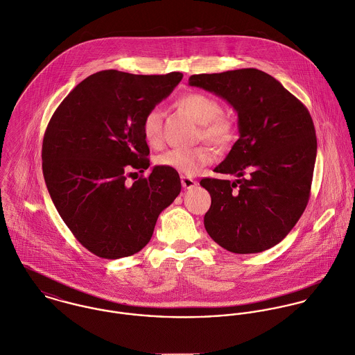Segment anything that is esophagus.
Returning <instances> with one entry per match:
<instances>
[{"label":"esophagus","mask_w":355,"mask_h":355,"mask_svg":"<svg viewBox=\"0 0 355 355\" xmlns=\"http://www.w3.org/2000/svg\"><path fill=\"white\" fill-rule=\"evenodd\" d=\"M181 184H182V187H184L185 189H191V188H193L198 182H196L193 178H191V177L182 175V177H181Z\"/></svg>","instance_id":"34e87169"}]
</instances>
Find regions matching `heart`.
Wrapping results in <instances>:
<instances>
[{
    "label": "heart",
    "instance_id": "obj_1",
    "mask_svg": "<svg viewBox=\"0 0 355 355\" xmlns=\"http://www.w3.org/2000/svg\"><path fill=\"white\" fill-rule=\"evenodd\" d=\"M180 108L193 121L200 123L199 137L211 142L218 148H226L236 139V122L232 115L222 111L220 103L209 93L189 92L178 100ZM162 119L160 110H149L141 121V133L145 142L156 148L162 144ZM215 157L209 145L193 148H173L160 153L155 163L166 170L181 175H195L210 164Z\"/></svg>",
    "mask_w": 355,
    "mask_h": 355
}]
</instances>
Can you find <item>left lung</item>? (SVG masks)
Returning a JSON list of instances; mask_svg holds the SVG:
<instances>
[{"label": "left lung", "mask_w": 355, "mask_h": 355, "mask_svg": "<svg viewBox=\"0 0 355 355\" xmlns=\"http://www.w3.org/2000/svg\"><path fill=\"white\" fill-rule=\"evenodd\" d=\"M225 98L239 115L240 137L215 173L203 178L211 196L205 226L234 254H257L279 244L304 211L313 181L317 137L306 105L272 75L257 69L189 78Z\"/></svg>", "instance_id": "left-lung-1"}]
</instances>
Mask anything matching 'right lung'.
I'll return each mask as SVG.
<instances>
[{
    "label": "right lung",
    "instance_id": "1",
    "mask_svg": "<svg viewBox=\"0 0 355 355\" xmlns=\"http://www.w3.org/2000/svg\"><path fill=\"white\" fill-rule=\"evenodd\" d=\"M181 79V72H96L72 89L48 123L42 171L49 195L73 237L100 258L141 251L159 214L181 192L178 173L159 166L126 182L133 170L149 167L144 115Z\"/></svg>",
    "mask_w": 355,
    "mask_h": 355
}]
</instances>
